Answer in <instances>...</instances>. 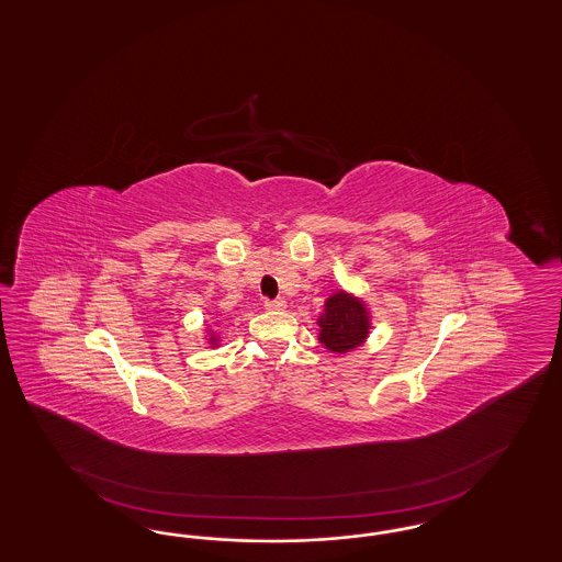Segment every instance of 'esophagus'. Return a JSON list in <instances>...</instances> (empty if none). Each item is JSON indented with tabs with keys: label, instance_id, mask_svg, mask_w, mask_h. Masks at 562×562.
<instances>
[{
	"label": "esophagus",
	"instance_id": "34e87169",
	"mask_svg": "<svg viewBox=\"0 0 562 562\" xmlns=\"http://www.w3.org/2000/svg\"><path fill=\"white\" fill-rule=\"evenodd\" d=\"M266 310L270 311H284L286 310V301L284 299H273V301H266Z\"/></svg>",
	"mask_w": 562,
	"mask_h": 562
}]
</instances>
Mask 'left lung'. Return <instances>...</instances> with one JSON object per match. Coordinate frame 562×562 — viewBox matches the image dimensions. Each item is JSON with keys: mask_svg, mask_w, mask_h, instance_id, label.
<instances>
[{"mask_svg": "<svg viewBox=\"0 0 562 562\" xmlns=\"http://www.w3.org/2000/svg\"><path fill=\"white\" fill-rule=\"evenodd\" d=\"M319 342L338 355L361 347L368 340L371 329L368 305L350 292L338 291L329 294L324 313L317 319Z\"/></svg>", "mask_w": 562, "mask_h": 562, "instance_id": "8db88e82", "label": "left lung"}]
</instances>
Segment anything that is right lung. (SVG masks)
Returning <instances> with one entry per match:
<instances>
[{"label": "right lung", "instance_id": "right-lung-1", "mask_svg": "<svg viewBox=\"0 0 562 562\" xmlns=\"http://www.w3.org/2000/svg\"><path fill=\"white\" fill-rule=\"evenodd\" d=\"M207 334H210V336H207V342H210L212 347H217V342H220V340H217V334H213L212 329H210Z\"/></svg>", "mask_w": 562, "mask_h": 562}]
</instances>
